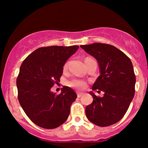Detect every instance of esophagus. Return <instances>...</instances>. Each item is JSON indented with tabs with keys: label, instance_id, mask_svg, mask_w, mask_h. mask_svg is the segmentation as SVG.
I'll return each instance as SVG.
<instances>
[{
	"label": "esophagus",
	"instance_id": "34e87169",
	"mask_svg": "<svg viewBox=\"0 0 148 148\" xmlns=\"http://www.w3.org/2000/svg\"><path fill=\"white\" fill-rule=\"evenodd\" d=\"M83 93H77V97H81L83 96Z\"/></svg>",
	"mask_w": 148,
	"mask_h": 148
}]
</instances>
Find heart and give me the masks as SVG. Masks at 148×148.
<instances>
[{
	"label": "heart",
	"instance_id": "heart-1",
	"mask_svg": "<svg viewBox=\"0 0 148 148\" xmlns=\"http://www.w3.org/2000/svg\"><path fill=\"white\" fill-rule=\"evenodd\" d=\"M91 60H93V59L90 58H86L85 59V62H87L88 61ZM68 66L69 61H67V62L64 64L63 69H67ZM66 84H67V86H69V87L76 88V89L77 90H84L86 88V86H87V83H86V81L77 79H72L71 80H69V81H67V82H66Z\"/></svg>",
	"mask_w": 148,
	"mask_h": 148
}]
</instances>
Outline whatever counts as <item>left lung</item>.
Here are the masks:
<instances>
[{
  "label": "left lung",
  "mask_w": 148,
  "mask_h": 148,
  "mask_svg": "<svg viewBox=\"0 0 148 148\" xmlns=\"http://www.w3.org/2000/svg\"><path fill=\"white\" fill-rule=\"evenodd\" d=\"M81 47L95 58L99 65L101 74L92 89L104 92L102 97L90 92L93 101L86 106V117L97 126H110L123 118L134 98L136 76L133 64L130 58L114 46L93 43Z\"/></svg>",
  "instance_id": "1"
}]
</instances>
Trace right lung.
<instances>
[{"label": "right lung", "instance_id": "obj_1", "mask_svg": "<svg viewBox=\"0 0 148 148\" xmlns=\"http://www.w3.org/2000/svg\"><path fill=\"white\" fill-rule=\"evenodd\" d=\"M79 46L40 47L22 62L16 79L18 99L30 120L45 129H55L68 118L70 106L77 95L63 86L60 94L51 92L58 84L63 65Z\"/></svg>", "mask_w": 148, "mask_h": 148}]
</instances>
